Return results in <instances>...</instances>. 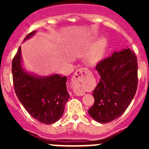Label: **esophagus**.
<instances>
[{"label": "esophagus", "mask_w": 149, "mask_h": 149, "mask_svg": "<svg viewBox=\"0 0 149 149\" xmlns=\"http://www.w3.org/2000/svg\"><path fill=\"white\" fill-rule=\"evenodd\" d=\"M88 74V71L85 68H81L78 69L75 73L73 74V78H72V82H73V86L74 88H81L82 86L85 82V79ZM76 95L78 96H83L84 93L81 91H76Z\"/></svg>", "instance_id": "esophagus-1"}]
</instances>
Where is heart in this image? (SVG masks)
<instances>
[{
  "mask_svg": "<svg viewBox=\"0 0 149 149\" xmlns=\"http://www.w3.org/2000/svg\"><path fill=\"white\" fill-rule=\"evenodd\" d=\"M107 47V41L106 39L101 38L96 42L86 55V61L87 64L89 65H94L100 63L104 56Z\"/></svg>",
  "mask_w": 149,
  "mask_h": 149,
  "instance_id": "b5f03b06",
  "label": "heart"
}]
</instances>
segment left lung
Instances as JSON below:
<instances>
[{"label": "left lung", "instance_id": "8db88e82", "mask_svg": "<svg viewBox=\"0 0 149 149\" xmlns=\"http://www.w3.org/2000/svg\"><path fill=\"white\" fill-rule=\"evenodd\" d=\"M100 81L93 91L90 116L101 123L121 116L133 100L138 87L137 57L130 49L115 52L96 65Z\"/></svg>", "mask_w": 149, "mask_h": 149}]
</instances>
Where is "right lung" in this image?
I'll use <instances>...</instances> for the list:
<instances>
[{
    "label": "right lung",
    "instance_id": "add662e5",
    "mask_svg": "<svg viewBox=\"0 0 149 149\" xmlns=\"http://www.w3.org/2000/svg\"><path fill=\"white\" fill-rule=\"evenodd\" d=\"M36 31L27 34L29 38ZM21 47L12 60V75L15 93L32 118L44 124H52L61 118L70 95L67 91V77L52 75L36 77L22 69Z\"/></svg>",
    "mask_w": 149,
    "mask_h": 149
}]
</instances>
